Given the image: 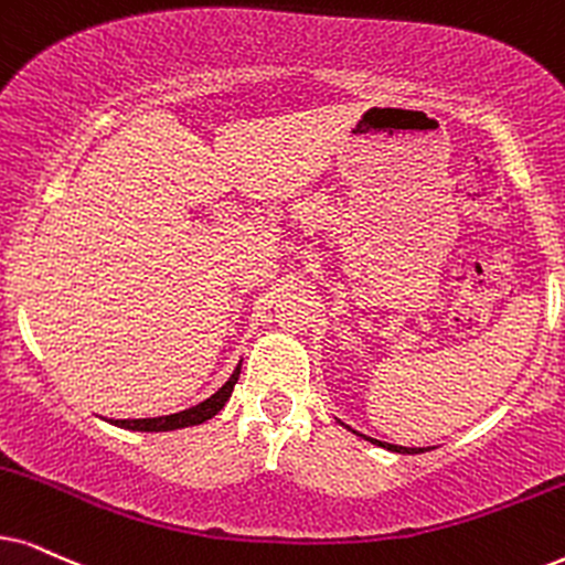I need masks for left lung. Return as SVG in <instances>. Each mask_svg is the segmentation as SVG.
Masks as SVG:
<instances>
[{"label": "left lung", "mask_w": 565, "mask_h": 565, "mask_svg": "<svg viewBox=\"0 0 565 565\" xmlns=\"http://www.w3.org/2000/svg\"><path fill=\"white\" fill-rule=\"evenodd\" d=\"M344 425V423H341ZM344 427H349V425H344ZM349 430H352V427H349ZM354 435H360V438H365V440H370L373 443V446H381V448H385V451H394V454H423L425 448H406V446H396V443H383V440H375V438H367V435H362V433H356V430H352Z\"/></svg>", "instance_id": "left-lung-1"}]
</instances>
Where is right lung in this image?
Returning <instances> with one entry per match:
<instances>
[{
	"instance_id": "right-lung-1",
	"label": "right lung",
	"mask_w": 565,
	"mask_h": 565,
	"mask_svg": "<svg viewBox=\"0 0 565 565\" xmlns=\"http://www.w3.org/2000/svg\"><path fill=\"white\" fill-rule=\"evenodd\" d=\"M239 370H242V360L239 365L234 367V373L230 375V381H226L216 394L205 398V402H200L195 406H190V409H182L177 414H163V417H146V419H106V423L117 425V427H125V430H140V433H167V430H182V427H192V425H203L205 419L216 417V414L224 409V404L230 402L232 391H234V383L239 381Z\"/></svg>"
}]
</instances>
